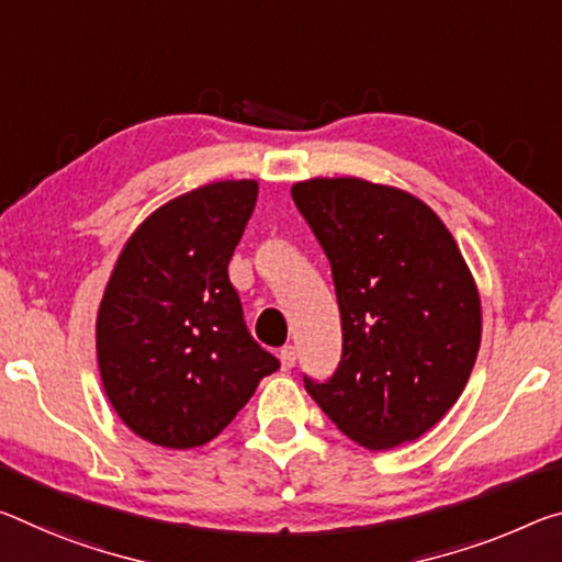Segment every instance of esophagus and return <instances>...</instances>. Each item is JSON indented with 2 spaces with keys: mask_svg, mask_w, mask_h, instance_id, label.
<instances>
[{
  "mask_svg": "<svg viewBox=\"0 0 562 562\" xmlns=\"http://www.w3.org/2000/svg\"><path fill=\"white\" fill-rule=\"evenodd\" d=\"M295 362H297V350H295V347H282V350H280L282 370H292V368H295Z\"/></svg>",
  "mask_w": 562,
  "mask_h": 562,
  "instance_id": "obj_1",
  "label": "esophagus"
}]
</instances>
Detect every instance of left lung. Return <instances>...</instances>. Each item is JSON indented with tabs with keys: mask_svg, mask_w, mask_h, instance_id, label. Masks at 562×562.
<instances>
[{
	"mask_svg": "<svg viewBox=\"0 0 562 562\" xmlns=\"http://www.w3.org/2000/svg\"><path fill=\"white\" fill-rule=\"evenodd\" d=\"M323 245L342 319V360L310 397L368 450L417 440L458 403L483 335L473 272L415 194L360 177L292 184Z\"/></svg>",
	"mask_w": 562,
	"mask_h": 562,
	"instance_id": "obj_1",
	"label": "left lung"
}]
</instances>
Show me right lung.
Here are the masks:
<instances>
[{
	"mask_svg": "<svg viewBox=\"0 0 562 562\" xmlns=\"http://www.w3.org/2000/svg\"><path fill=\"white\" fill-rule=\"evenodd\" d=\"M255 180H222L157 207L124 243L97 313L106 400L142 440L210 442L280 362L247 333L227 274Z\"/></svg>",
	"mask_w": 562,
	"mask_h": 562,
	"instance_id": "add662e5",
	"label": "right lung"
}]
</instances>
